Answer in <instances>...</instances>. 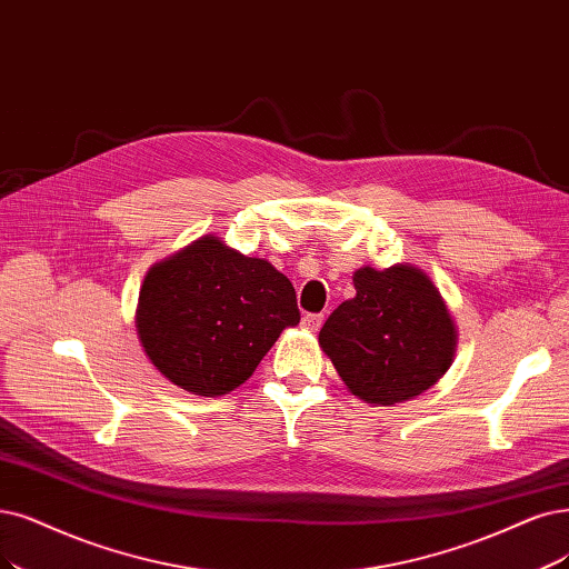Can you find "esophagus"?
I'll return each instance as SVG.
<instances>
[{
	"mask_svg": "<svg viewBox=\"0 0 569 569\" xmlns=\"http://www.w3.org/2000/svg\"><path fill=\"white\" fill-rule=\"evenodd\" d=\"M321 323H323L321 313H305V317H302V326L311 332H317L321 328Z\"/></svg>",
	"mask_w": 569,
	"mask_h": 569,
	"instance_id": "34e87169",
	"label": "esophagus"
}]
</instances>
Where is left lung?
Listing matches in <instances>:
<instances>
[{
  "mask_svg": "<svg viewBox=\"0 0 569 569\" xmlns=\"http://www.w3.org/2000/svg\"><path fill=\"white\" fill-rule=\"evenodd\" d=\"M356 298L319 332L347 389L361 401L393 406L433 387L452 363L455 323L425 271L396 264L353 273Z\"/></svg>",
  "mask_w": 569,
  "mask_h": 569,
  "instance_id": "obj_1",
  "label": "left lung"
}]
</instances>
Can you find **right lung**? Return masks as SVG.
I'll return each mask as SVG.
<instances>
[{
	"mask_svg": "<svg viewBox=\"0 0 569 569\" xmlns=\"http://www.w3.org/2000/svg\"><path fill=\"white\" fill-rule=\"evenodd\" d=\"M298 323L283 273L210 234L147 271L136 317L157 370L197 396L243 385L281 330Z\"/></svg>",
	"mask_w": 569,
	"mask_h": 569,
	"instance_id": "1",
	"label": "right lung"
}]
</instances>
